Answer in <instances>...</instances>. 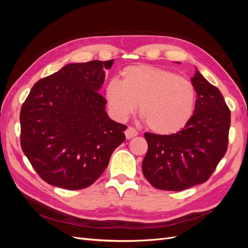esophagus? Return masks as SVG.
<instances>
[{
	"label": "esophagus",
	"mask_w": 248,
	"mask_h": 248,
	"mask_svg": "<svg viewBox=\"0 0 248 248\" xmlns=\"http://www.w3.org/2000/svg\"><path fill=\"white\" fill-rule=\"evenodd\" d=\"M138 133L139 132L136 128H133V127H128V128H127L125 131V137L127 140H130L133 137H137Z\"/></svg>",
	"instance_id": "1"
}]
</instances>
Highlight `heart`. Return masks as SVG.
Listing matches in <instances>:
<instances>
[{"mask_svg":"<svg viewBox=\"0 0 248 248\" xmlns=\"http://www.w3.org/2000/svg\"><path fill=\"white\" fill-rule=\"evenodd\" d=\"M110 80L106 99L116 118L125 120L137 109L150 130L172 134L188 123L196 102L191 82L172 71L151 65H133Z\"/></svg>","mask_w":248,"mask_h":248,"instance_id":"1","label":"heart"}]
</instances>
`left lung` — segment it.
I'll return each instance as SVG.
<instances>
[{
    "label": "left lung",
    "mask_w": 248,
    "mask_h": 248,
    "mask_svg": "<svg viewBox=\"0 0 248 248\" xmlns=\"http://www.w3.org/2000/svg\"><path fill=\"white\" fill-rule=\"evenodd\" d=\"M191 84L198 98L184 128L170 136L145 133L141 169L157 189L181 191L204 183L227 152L231 111L223 96L197 68Z\"/></svg>",
    "instance_id": "1"
}]
</instances>
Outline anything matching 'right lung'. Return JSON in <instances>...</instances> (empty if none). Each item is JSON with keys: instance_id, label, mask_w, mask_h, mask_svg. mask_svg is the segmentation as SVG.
Segmentation results:
<instances>
[{"instance_id": "add662e5", "label": "right lung", "mask_w": 248, "mask_h": 248, "mask_svg": "<svg viewBox=\"0 0 248 248\" xmlns=\"http://www.w3.org/2000/svg\"><path fill=\"white\" fill-rule=\"evenodd\" d=\"M114 60L70 63L33 86L20 110V145L46 183L92 185L125 140L127 126L108 116L99 93Z\"/></svg>"}]
</instances>
